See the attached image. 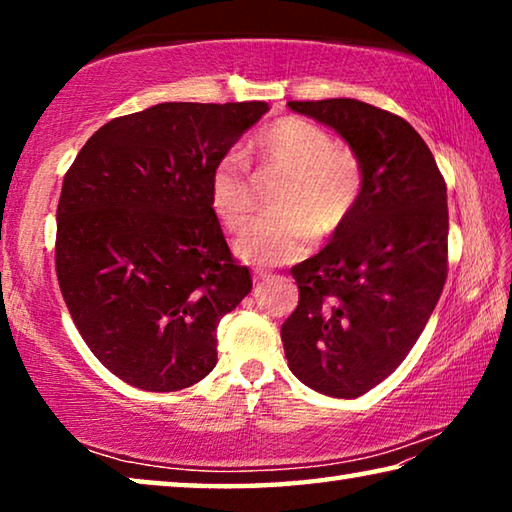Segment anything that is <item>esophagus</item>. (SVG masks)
Here are the masks:
<instances>
[{"mask_svg":"<svg viewBox=\"0 0 512 512\" xmlns=\"http://www.w3.org/2000/svg\"><path fill=\"white\" fill-rule=\"evenodd\" d=\"M253 275H255V282H257V287H259V284H262L264 280H268V277H273V275L268 273V271H262V268H255Z\"/></svg>","mask_w":512,"mask_h":512,"instance_id":"34e87169","label":"esophagus"}]
</instances>
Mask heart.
<instances>
[{
  "label": "heart",
  "mask_w": 512,
  "mask_h": 512,
  "mask_svg": "<svg viewBox=\"0 0 512 512\" xmlns=\"http://www.w3.org/2000/svg\"><path fill=\"white\" fill-rule=\"evenodd\" d=\"M262 162L287 169L277 194L280 212L266 214L237 237V253L259 266H273L305 253L311 232L334 235L363 194V164L357 153L334 144L323 126L302 117H282L255 137ZM210 203L225 228H244L255 210V187L241 153L228 151L214 164Z\"/></svg>",
  "instance_id": "1"
}]
</instances>
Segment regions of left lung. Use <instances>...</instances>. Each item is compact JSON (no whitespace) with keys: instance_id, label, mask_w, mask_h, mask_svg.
Masks as SVG:
<instances>
[{"instance_id":"8db88e82","label":"left lung","mask_w":512,"mask_h":512,"mask_svg":"<svg viewBox=\"0 0 512 512\" xmlns=\"http://www.w3.org/2000/svg\"><path fill=\"white\" fill-rule=\"evenodd\" d=\"M334 128L363 164V194L332 241L293 266L300 300L282 325L302 384L359 397L400 366L447 280V185L409 121L357 99L289 101Z\"/></svg>"}]
</instances>
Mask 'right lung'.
I'll return each mask as SVG.
<instances>
[{"instance_id":"obj_1","label":"right lung","mask_w":512,"mask_h":512,"mask_svg":"<svg viewBox=\"0 0 512 512\" xmlns=\"http://www.w3.org/2000/svg\"><path fill=\"white\" fill-rule=\"evenodd\" d=\"M264 101L158 103L108 121L63 180L56 275L76 329L112 375L180 391L216 366V327L253 280L232 257L210 176Z\"/></svg>"}]
</instances>
